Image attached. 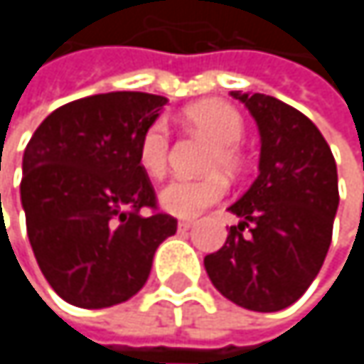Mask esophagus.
Returning a JSON list of instances; mask_svg holds the SVG:
<instances>
[{"mask_svg": "<svg viewBox=\"0 0 364 364\" xmlns=\"http://www.w3.org/2000/svg\"><path fill=\"white\" fill-rule=\"evenodd\" d=\"M193 228V221H179V232H187Z\"/></svg>", "mask_w": 364, "mask_h": 364, "instance_id": "1", "label": "esophagus"}]
</instances>
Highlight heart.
Here are the masks:
<instances>
[{
  "label": "heart",
  "instance_id": "heart-1",
  "mask_svg": "<svg viewBox=\"0 0 364 364\" xmlns=\"http://www.w3.org/2000/svg\"><path fill=\"white\" fill-rule=\"evenodd\" d=\"M183 119L189 128L213 143L206 158V171L213 173L202 179H175L160 191V204L175 217H196L204 208L217 204L225 191L228 183L217 173L228 175L240 173L245 156L238 143L245 136V119L240 111L225 101H200L183 111ZM171 151V130L166 119H154L141 134L136 158L145 175L160 179L168 166Z\"/></svg>",
  "mask_w": 364,
  "mask_h": 364
}]
</instances>
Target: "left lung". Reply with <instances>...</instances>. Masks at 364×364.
<instances>
[{
	"instance_id": "left-lung-1",
	"label": "left lung",
	"mask_w": 364,
	"mask_h": 364,
	"mask_svg": "<svg viewBox=\"0 0 364 364\" xmlns=\"http://www.w3.org/2000/svg\"><path fill=\"white\" fill-rule=\"evenodd\" d=\"M261 136L259 175L230 206L240 217L225 245L204 257L215 289L240 308L278 312L312 284L327 257L339 204L337 166L325 136L295 107L232 92Z\"/></svg>"
}]
</instances>
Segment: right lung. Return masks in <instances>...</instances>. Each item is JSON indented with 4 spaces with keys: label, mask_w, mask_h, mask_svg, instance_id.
<instances>
[{
    "label": "right lung",
    "mask_w": 364,
    "mask_h": 364,
    "mask_svg": "<svg viewBox=\"0 0 364 364\" xmlns=\"http://www.w3.org/2000/svg\"><path fill=\"white\" fill-rule=\"evenodd\" d=\"M168 101L107 92L52 111L23 156L21 202L37 265L71 306L101 310L136 295L177 219L156 213L139 166L143 130ZM151 208V215H141Z\"/></svg>",
    "instance_id": "right-lung-1"
}]
</instances>
